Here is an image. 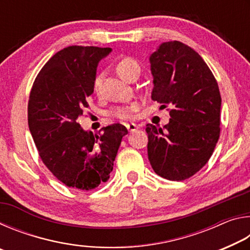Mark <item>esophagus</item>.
Segmentation results:
<instances>
[{"instance_id": "34e87169", "label": "esophagus", "mask_w": 250, "mask_h": 250, "mask_svg": "<svg viewBox=\"0 0 250 250\" xmlns=\"http://www.w3.org/2000/svg\"><path fill=\"white\" fill-rule=\"evenodd\" d=\"M125 126H126V129H128L129 132H134L135 130L139 129V125H134V124H126Z\"/></svg>"}]
</instances>
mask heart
I'll list each match as a JSON object with an SVG mask.
<instances>
[{
    "label": "heart",
    "mask_w": 250,
    "mask_h": 250,
    "mask_svg": "<svg viewBox=\"0 0 250 250\" xmlns=\"http://www.w3.org/2000/svg\"><path fill=\"white\" fill-rule=\"evenodd\" d=\"M116 70L121 78L125 80H130L132 76L137 73H140V65L132 57H124L121 58L116 65ZM101 76H97L94 82V90L98 91L100 87ZM139 105L137 104H132L130 105H121L116 107L110 111V115L120 120H131L135 117V112L138 111Z\"/></svg>",
    "instance_id": "heart-1"
}]
</instances>
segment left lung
<instances>
[{
  "instance_id": "1",
  "label": "left lung",
  "mask_w": 250,
  "mask_h": 250,
  "mask_svg": "<svg viewBox=\"0 0 250 250\" xmlns=\"http://www.w3.org/2000/svg\"><path fill=\"white\" fill-rule=\"evenodd\" d=\"M150 62L152 99L171 105V119L163 129L146 125L149 161L158 175L183 181L208 162L219 139L218 84L198 53L179 41L163 43Z\"/></svg>"
}]
</instances>
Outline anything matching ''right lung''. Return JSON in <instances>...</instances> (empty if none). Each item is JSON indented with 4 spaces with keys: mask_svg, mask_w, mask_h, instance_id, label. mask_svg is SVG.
I'll list each match as a JSON object with an SVG mask.
<instances>
[{
    "mask_svg": "<svg viewBox=\"0 0 250 250\" xmlns=\"http://www.w3.org/2000/svg\"><path fill=\"white\" fill-rule=\"evenodd\" d=\"M109 47L69 46L43 66L29 94L28 126L46 167L66 186L90 191L107 182L125 125L104 126L96 135L78 119L94 92L96 70Z\"/></svg>",
    "mask_w": 250,
    "mask_h": 250,
    "instance_id": "obj_1",
    "label": "right lung"
}]
</instances>
